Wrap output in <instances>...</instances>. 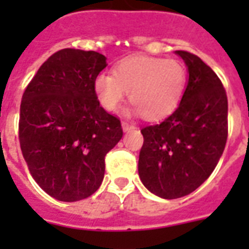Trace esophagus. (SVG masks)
I'll list each match as a JSON object with an SVG mask.
<instances>
[{
  "mask_svg": "<svg viewBox=\"0 0 249 249\" xmlns=\"http://www.w3.org/2000/svg\"><path fill=\"white\" fill-rule=\"evenodd\" d=\"M121 126H123V130H124V132H130V130H134V129H136V125L129 124L126 121H123V123H121Z\"/></svg>",
  "mask_w": 249,
  "mask_h": 249,
  "instance_id": "esophagus-1",
  "label": "esophagus"
}]
</instances>
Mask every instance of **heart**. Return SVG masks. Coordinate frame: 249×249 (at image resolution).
<instances>
[{"label":"heart","instance_id":"obj_1","mask_svg":"<svg viewBox=\"0 0 249 249\" xmlns=\"http://www.w3.org/2000/svg\"><path fill=\"white\" fill-rule=\"evenodd\" d=\"M187 85L185 64L178 59L132 56L117 63L113 73L101 72L94 91L103 108L116 112L130 91L134 112L148 120L168 116L179 105Z\"/></svg>","mask_w":249,"mask_h":249}]
</instances>
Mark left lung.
Here are the masks:
<instances>
[{"instance_id": "left-lung-1", "label": "left lung", "mask_w": 249, "mask_h": 249, "mask_svg": "<svg viewBox=\"0 0 249 249\" xmlns=\"http://www.w3.org/2000/svg\"><path fill=\"white\" fill-rule=\"evenodd\" d=\"M189 80L177 109L142 128L138 174L163 199L189 195L212 174L228 140V97L218 76L199 56L177 50Z\"/></svg>"}]
</instances>
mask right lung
<instances>
[{"label":"right lung","instance_id":"1","mask_svg":"<svg viewBox=\"0 0 249 249\" xmlns=\"http://www.w3.org/2000/svg\"><path fill=\"white\" fill-rule=\"evenodd\" d=\"M97 52L63 49L45 62L20 103L19 141L29 173L56 200L77 201L99 189L105 156L123 137L102 108L94 79L106 68Z\"/></svg>","mask_w":249,"mask_h":249}]
</instances>
